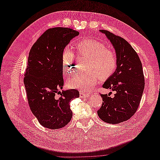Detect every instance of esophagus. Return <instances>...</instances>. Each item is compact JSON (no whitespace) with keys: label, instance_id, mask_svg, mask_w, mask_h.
I'll return each instance as SVG.
<instances>
[{"label":"esophagus","instance_id":"1","mask_svg":"<svg viewBox=\"0 0 160 160\" xmlns=\"http://www.w3.org/2000/svg\"><path fill=\"white\" fill-rule=\"evenodd\" d=\"M89 96V93H83V92H81L80 93V97L81 98H86Z\"/></svg>","mask_w":160,"mask_h":160}]
</instances>
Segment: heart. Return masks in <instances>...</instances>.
<instances>
[{
  "mask_svg": "<svg viewBox=\"0 0 160 160\" xmlns=\"http://www.w3.org/2000/svg\"><path fill=\"white\" fill-rule=\"evenodd\" d=\"M75 48L79 56L89 57L84 72H79L68 81L71 88L88 91L100 78L108 79L113 74L118 61L113 51L107 49L103 42L92 38H85L77 42ZM75 54L69 48H65L61 55V63L63 69L71 75L75 71Z\"/></svg>",
  "mask_w": 160,
  "mask_h": 160,
  "instance_id": "obj_1",
  "label": "heart"
}]
</instances>
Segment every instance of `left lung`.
Returning a JSON list of instances; mask_svg holds the SVG:
<instances>
[{"label": "left lung", "instance_id": "8db88e82", "mask_svg": "<svg viewBox=\"0 0 160 160\" xmlns=\"http://www.w3.org/2000/svg\"><path fill=\"white\" fill-rule=\"evenodd\" d=\"M112 43L117 56V68L103 85L115 92L114 97L101 94L102 105L98 111L103 122L118 124L127 121L136 112L145 87L142 62L137 52L123 38L106 30H100Z\"/></svg>", "mask_w": 160, "mask_h": 160}]
</instances>
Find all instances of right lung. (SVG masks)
<instances>
[{
	"label": "right lung",
	"instance_id": "right-lung-1",
	"mask_svg": "<svg viewBox=\"0 0 160 160\" xmlns=\"http://www.w3.org/2000/svg\"><path fill=\"white\" fill-rule=\"evenodd\" d=\"M79 32L69 28L47 29L31 47L24 77L28 103L42 126L60 129L72 118L70 101L79 97V91H60L64 85L61 55L70 41ZM60 94L58 98L56 95Z\"/></svg>",
	"mask_w": 160,
	"mask_h": 160
}]
</instances>
